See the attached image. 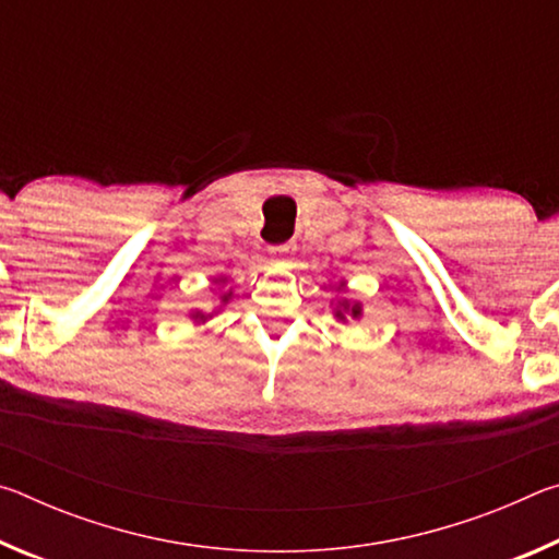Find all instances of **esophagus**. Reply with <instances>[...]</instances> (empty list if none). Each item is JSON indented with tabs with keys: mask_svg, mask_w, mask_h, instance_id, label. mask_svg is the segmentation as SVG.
<instances>
[{
	"mask_svg": "<svg viewBox=\"0 0 559 559\" xmlns=\"http://www.w3.org/2000/svg\"><path fill=\"white\" fill-rule=\"evenodd\" d=\"M293 249H296V246H293L290 241H286V243H276V246H271V253H273V259H278V261H288V259H290V253H293Z\"/></svg>",
	"mask_w": 559,
	"mask_h": 559,
	"instance_id": "34e87169",
	"label": "esophagus"
}]
</instances>
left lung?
<instances>
[{"instance_id":"obj_1","label":"left lung","mask_w":559,"mask_h":559,"mask_svg":"<svg viewBox=\"0 0 559 559\" xmlns=\"http://www.w3.org/2000/svg\"><path fill=\"white\" fill-rule=\"evenodd\" d=\"M343 313H349V316H359V308L357 306H353V308H349V306H345V302H343V310H337V318H345Z\"/></svg>"}]
</instances>
